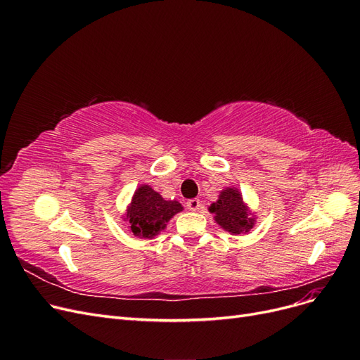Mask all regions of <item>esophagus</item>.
Masks as SVG:
<instances>
[{"mask_svg":"<svg viewBox=\"0 0 360 360\" xmlns=\"http://www.w3.org/2000/svg\"><path fill=\"white\" fill-rule=\"evenodd\" d=\"M186 205H188L189 210L197 212V210L200 209V207H201V201H200L198 198H192V200H189V201L186 202Z\"/></svg>","mask_w":360,"mask_h":360,"instance_id":"esophagus-1","label":"esophagus"}]
</instances>
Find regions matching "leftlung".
I'll use <instances>...</instances> for the list:
<instances>
[{"mask_svg": "<svg viewBox=\"0 0 360 360\" xmlns=\"http://www.w3.org/2000/svg\"><path fill=\"white\" fill-rule=\"evenodd\" d=\"M210 212L216 214V222L230 233L240 234L252 228V219L248 216L242 195L236 189L222 191L219 200L212 204Z\"/></svg>", "mask_w": 360, "mask_h": 360, "instance_id": "1", "label": "left lung"}]
</instances>
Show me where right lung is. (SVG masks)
Returning <instances> with one entry per match:
<instances>
[{
	"label": "right lung",
	"instance_id": "1",
	"mask_svg": "<svg viewBox=\"0 0 360 360\" xmlns=\"http://www.w3.org/2000/svg\"><path fill=\"white\" fill-rule=\"evenodd\" d=\"M181 209L180 202L165 201L150 186H141L127 210L130 230L141 238L155 237Z\"/></svg>",
	"mask_w": 360,
	"mask_h": 360
}]
</instances>
